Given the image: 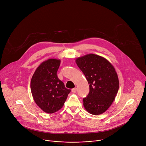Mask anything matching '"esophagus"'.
<instances>
[{"label":"esophagus","mask_w":146,"mask_h":146,"mask_svg":"<svg viewBox=\"0 0 146 146\" xmlns=\"http://www.w3.org/2000/svg\"><path fill=\"white\" fill-rule=\"evenodd\" d=\"M76 91H77V89H76V88H74L72 89V90H71L72 92H73V93H75V92H76Z\"/></svg>","instance_id":"obj_1"}]
</instances>
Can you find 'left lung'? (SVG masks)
<instances>
[{"label":"left lung","instance_id":"obj_1","mask_svg":"<svg viewBox=\"0 0 146 146\" xmlns=\"http://www.w3.org/2000/svg\"><path fill=\"white\" fill-rule=\"evenodd\" d=\"M75 62L90 86V92L83 98L84 108L94 115L102 114L111 106L119 89L114 66L105 58L94 54L77 58Z\"/></svg>","mask_w":146,"mask_h":146}]
</instances>
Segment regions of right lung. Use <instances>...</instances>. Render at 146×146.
Wrapping results in <instances>:
<instances>
[{"label": "right lung", "mask_w": 146, "mask_h": 146, "mask_svg": "<svg viewBox=\"0 0 146 146\" xmlns=\"http://www.w3.org/2000/svg\"><path fill=\"white\" fill-rule=\"evenodd\" d=\"M60 63V59L54 58L43 62L36 70L31 82L34 101L42 110L49 114L60 110L71 92L57 76Z\"/></svg>", "instance_id": "right-lung-1"}]
</instances>
